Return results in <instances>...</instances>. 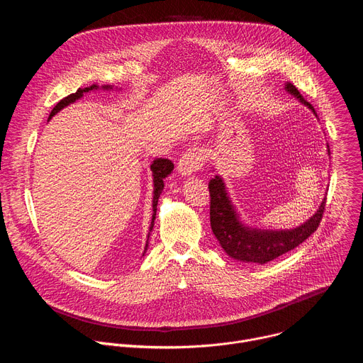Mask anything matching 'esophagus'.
I'll return each mask as SVG.
<instances>
[{"mask_svg":"<svg viewBox=\"0 0 363 363\" xmlns=\"http://www.w3.org/2000/svg\"><path fill=\"white\" fill-rule=\"evenodd\" d=\"M203 165V155L199 147H189L186 152L182 155L179 162H178V171L184 177H188Z\"/></svg>","mask_w":363,"mask_h":363,"instance_id":"obj_1","label":"esophagus"}]
</instances>
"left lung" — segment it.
Instances as JSON below:
<instances>
[{"label": "left lung", "mask_w": 363, "mask_h": 363, "mask_svg": "<svg viewBox=\"0 0 363 363\" xmlns=\"http://www.w3.org/2000/svg\"><path fill=\"white\" fill-rule=\"evenodd\" d=\"M286 90L296 96L301 103H304L308 109H312L315 112L313 106L303 99V96L291 83L286 84ZM208 188L211 196L210 220L213 233L220 241L224 251L231 258L244 263L264 264L286 254L287 251L296 248L298 244L306 241L318 230L326 205L325 198L319 206L318 213L297 228L281 231L257 230L248 228L244 224H241L227 195L225 185L220 177H214L208 182Z\"/></svg>", "instance_id": "left-lung-1"}]
</instances>
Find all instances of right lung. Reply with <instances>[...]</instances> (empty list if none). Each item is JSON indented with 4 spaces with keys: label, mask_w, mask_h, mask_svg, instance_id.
Segmentation results:
<instances>
[{
    "label": "right lung",
    "mask_w": 363,
    "mask_h": 363,
    "mask_svg": "<svg viewBox=\"0 0 363 363\" xmlns=\"http://www.w3.org/2000/svg\"><path fill=\"white\" fill-rule=\"evenodd\" d=\"M93 89H97L96 84L90 86V87H84V89H77L76 93H72L69 94L67 97L62 99L57 105L53 108V111H51L48 119L53 118L57 112H60L63 108H66L67 105H70V103L76 101L77 99H80L83 96V93H87ZM103 89H111V86H103ZM150 169H152V174H153V201H152V206H153V214H152V221H150V228L149 231L153 228V221H155V217H157V205H158V199H160V195L162 194V189H164V178H167L172 169H174V164L172 161L169 160H164V158H157L153 161V164L150 165ZM147 238H149V234H147ZM147 248V244L145 247V251Z\"/></svg>",
    "instance_id": "right-lung-1"
}]
</instances>
